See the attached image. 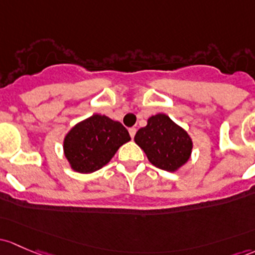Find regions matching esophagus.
<instances>
[{
    "label": "esophagus",
    "instance_id": "obj_1",
    "mask_svg": "<svg viewBox=\"0 0 255 255\" xmlns=\"http://www.w3.org/2000/svg\"><path fill=\"white\" fill-rule=\"evenodd\" d=\"M128 132H129V135L132 136V138H134V135H135V133H136V129L134 127H132V128H129V129H128Z\"/></svg>",
    "mask_w": 255,
    "mask_h": 255
}]
</instances>
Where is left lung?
Instances as JSON below:
<instances>
[{
	"instance_id": "left-lung-1",
	"label": "left lung",
	"mask_w": 255,
	"mask_h": 255,
	"mask_svg": "<svg viewBox=\"0 0 255 255\" xmlns=\"http://www.w3.org/2000/svg\"><path fill=\"white\" fill-rule=\"evenodd\" d=\"M148 160L161 170L175 172L189 160L193 143L188 133L163 114L148 120L134 136Z\"/></svg>"
}]
</instances>
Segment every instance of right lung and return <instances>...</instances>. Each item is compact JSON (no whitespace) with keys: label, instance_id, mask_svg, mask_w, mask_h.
I'll return each instance as SVG.
<instances>
[{"label":"right lung","instance_id":"1","mask_svg":"<svg viewBox=\"0 0 255 255\" xmlns=\"http://www.w3.org/2000/svg\"><path fill=\"white\" fill-rule=\"evenodd\" d=\"M129 140V133L122 123L93 115L77 123L64 136V156L74 171L92 173L109 163L120 146Z\"/></svg>","mask_w":255,"mask_h":255}]
</instances>
